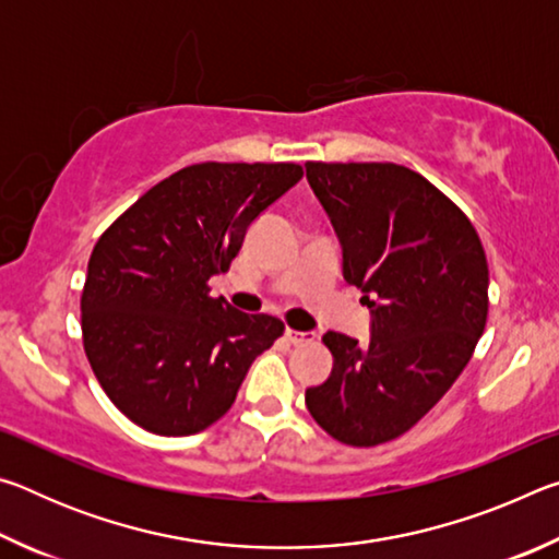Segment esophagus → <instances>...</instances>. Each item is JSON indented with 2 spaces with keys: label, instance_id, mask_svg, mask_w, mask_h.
Returning a JSON list of instances; mask_svg holds the SVG:
<instances>
[{
  "label": "esophagus",
  "instance_id": "esophagus-1",
  "mask_svg": "<svg viewBox=\"0 0 559 559\" xmlns=\"http://www.w3.org/2000/svg\"><path fill=\"white\" fill-rule=\"evenodd\" d=\"M286 337L290 345H302V343H310V340L316 337V333H302V330H286Z\"/></svg>",
  "mask_w": 559,
  "mask_h": 559
}]
</instances>
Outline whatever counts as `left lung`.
<instances>
[{
  "instance_id": "1",
  "label": "left lung",
  "mask_w": 559,
  "mask_h": 559,
  "mask_svg": "<svg viewBox=\"0 0 559 559\" xmlns=\"http://www.w3.org/2000/svg\"><path fill=\"white\" fill-rule=\"evenodd\" d=\"M306 177L343 246V276L370 308V343L323 335L335 362L306 406L333 439L377 447L468 365L488 318L486 251L466 214L402 165L308 163Z\"/></svg>"
}]
</instances>
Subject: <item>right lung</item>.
<instances>
[{
  "instance_id": "obj_1",
  "label": "right lung",
  "mask_w": 559,
  "mask_h": 559,
  "mask_svg": "<svg viewBox=\"0 0 559 559\" xmlns=\"http://www.w3.org/2000/svg\"><path fill=\"white\" fill-rule=\"evenodd\" d=\"M302 177L290 163H202L145 192L100 236L81 298L83 347L110 402L159 437L229 412L246 372L283 333L212 298L249 226Z\"/></svg>"
}]
</instances>
